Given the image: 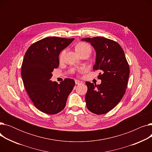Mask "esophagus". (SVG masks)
<instances>
[{"instance_id": "esophagus-1", "label": "esophagus", "mask_w": 152, "mask_h": 152, "mask_svg": "<svg viewBox=\"0 0 152 152\" xmlns=\"http://www.w3.org/2000/svg\"><path fill=\"white\" fill-rule=\"evenodd\" d=\"M82 83H83L82 81L77 80V79H76V80H75V84H82Z\"/></svg>"}]
</instances>
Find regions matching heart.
Masks as SVG:
<instances>
[{"instance_id":"1","label":"heart","mask_w":152,"mask_h":152,"mask_svg":"<svg viewBox=\"0 0 152 152\" xmlns=\"http://www.w3.org/2000/svg\"><path fill=\"white\" fill-rule=\"evenodd\" d=\"M76 50L77 51V52L81 53V52H91V47L89 45V44H88L87 43H86L84 42H79L76 46ZM66 53V50L64 49L63 50L60 55H59V60L60 61H61L63 60L64 57H65V55Z\"/></svg>"}]
</instances>
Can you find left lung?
Instances as JSON below:
<instances>
[{
	"instance_id": "1",
	"label": "left lung",
	"mask_w": 152,
	"mask_h": 152,
	"mask_svg": "<svg viewBox=\"0 0 152 152\" xmlns=\"http://www.w3.org/2000/svg\"><path fill=\"white\" fill-rule=\"evenodd\" d=\"M96 51L93 70H100L99 85L86 82L87 92L85 100L88 110L103 115L115 108L126 92L129 76V66L122 47L118 42L103 37L83 38Z\"/></svg>"
}]
</instances>
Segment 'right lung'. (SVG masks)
Segmentation results:
<instances>
[{"label":"right lung","mask_w":152,"mask_h":152,"mask_svg":"<svg viewBox=\"0 0 152 152\" xmlns=\"http://www.w3.org/2000/svg\"><path fill=\"white\" fill-rule=\"evenodd\" d=\"M75 39L48 37L33 43L26 51L21 65L24 86L34 105L42 112L57 114L65 107L75 82L66 78L60 84L50 81L59 65L61 50Z\"/></svg>","instance_id":"add662e5"}]
</instances>
